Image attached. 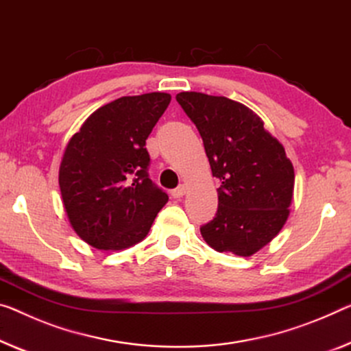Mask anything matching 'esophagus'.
Wrapping results in <instances>:
<instances>
[{"label":"esophagus","mask_w":351,"mask_h":351,"mask_svg":"<svg viewBox=\"0 0 351 351\" xmlns=\"http://www.w3.org/2000/svg\"><path fill=\"white\" fill-rule=\"evenodd\" d=\"M185 193H186V185H183V183H182V185L177 186L176 190H172V196L179 199V197H183V194H185Z\"/></svg>","instance_id":"1"}]
</instances>
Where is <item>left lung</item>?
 <instances>
[{"label":"left lung","instance_id":"obj_1","mask_svg":"<svg viewBox=\"0 0 351 351\" xmlns=\"http://www.w3.org/2000/svg\"><path fill=\"white\" fill-rule=\"evenodd\" d=\"M201 134L218 188V212L201 228L218 252L250 257L279 234L290 215L295 172L284 145L254 111L228 97L176 95Z\"/></svg>","mask_w":351,"mask_h":351}]
</instances>
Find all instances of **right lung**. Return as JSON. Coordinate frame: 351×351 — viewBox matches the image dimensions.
Here are the masks:
<instances>
[{"mask_svg": "<svg viewBox=\"0 0 351 351\" xmlns=\"http://www.w3.org/2000/svg\"><path fill=\"white\" fill-rule=\"evenodd\" d=\"M171 95L121 97L94 111L64 150L59 188L69 223L86 243L121 251L149 234L168 194L149 179L145 139Z\"/></svg>", "mask_w": 351, "mask_h": 351, "instance_id": "1", "label": "right lung"}]
</instances>
